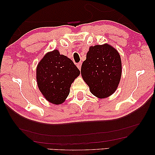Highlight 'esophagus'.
Wrapping results in <instances>:
<instances>
[{
    "label": "esophagus",
    "instance_id": "obj_1",
    "mask_svg": "<svg viewBox=\"0 0 155 155\" xmlns=\"http://www.w3.org/2000/svg\"><path fill=\"white\" fill-rule=\"evenodd\" d=\"M77 66H78V68H79V70L81 69V66H82V63H81V62L78 63V64H77Z\"/></svg>",
    "mask_w": 155,
    "mask_h": 155
}]
</instances>
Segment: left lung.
Returning a JSON list of instances; mask_svg holds the SVG:
<instances>
[{"label":"left lung","mask_w":155,"mask_h":155,"mask_svg":"<svg viewBox=\"0 0 155 155\" xmlns=\"http://www.w3.org/2000/svg\"><path fill=\"white\" fill-rule=\"evenodd\" d=\"M121 72L119 54L107 44L91 46L81 67L82 77L91 93L101 99L115 92Z\"/></svg>","instance_id":"left-lung-1"}]
</instances>
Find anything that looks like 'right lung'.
Instances as JSON below:
<instances>
[{
  "mask_svg": "<svg viewBox=\"0 0 155 155\" xmlns=\"http://www.w3.org/2000/svg\"><path fill=\"white\" fill-rule=\"evenodd\" d=\"M80 73L71 59L54 50L46 54L38 64V87L46 100L60 104L68 96L71 84Z\"/></svg>",
  "mask_w": 155,
  "mask_h": 155,
  "instance_id": "right-lung-1",
  "label": "right lung"
}]
</instances>
